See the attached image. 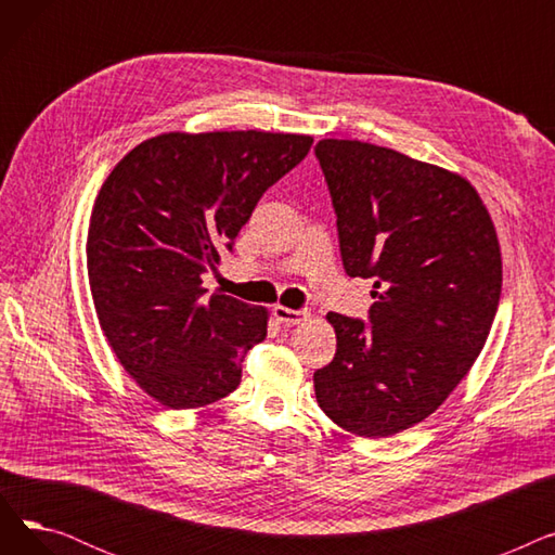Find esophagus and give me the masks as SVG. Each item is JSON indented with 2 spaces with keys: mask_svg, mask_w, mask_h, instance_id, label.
I'll list each match as a JSON object with an SVG mask.
<instances>
[{
  "mask_svg": "<svg viewBox=\"0 0 555 555\" xmlns=\"http://www.w3.org/2000/svg\"><path fill=\"white\" fill-rule=\"evenodd\" d=\"M274 317L285 326H299L310 317V312L308 310H293V308H285V306H274Z\"/></svg>",
  "mask_w": 555,
  "mask_h": 555,
  "instance_id": "1",
  "label": "esophagus"
}]
</instances>
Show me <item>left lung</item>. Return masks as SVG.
<instances>
[{
  "instance_id": "1",
  "label": "left lung",
  "mask_w": 555,
  "mask_h": 555,
  "mask_svg": "<svg viewBox=\"0 0 555 555\" xmlns=\"http://www.w3.org/2000/svg\"><path fill=\"white\" fill-rule=\"evenodd\" d=\"M348 276H373L369 322L328 312L337 351L314 371L324 414L362 439L410 429L456 389L488 339L502 249L459 172L358 139L317 143Z\"/></svg>"
}]
</instances>
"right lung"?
Masks as SVG:
<instances>
[{"mask_svg": "<svg viewBox=\"0 0 555 555\" xmlns=\"http://www.w3.org/2000/svg\"><path fill=\"white\" fill-rule=\"evenodd\" d=\"M310 145L285 132H164L105 178L87 231L96 317L116 360L168 410L229 396L266 339L268 308L209 297L202 274L218 270L260 195Z\"/></svg>", "mask_w": 555, "mask_h": 555, "instance_id": "add662e5", "label": "right lung"}]
</instances>
